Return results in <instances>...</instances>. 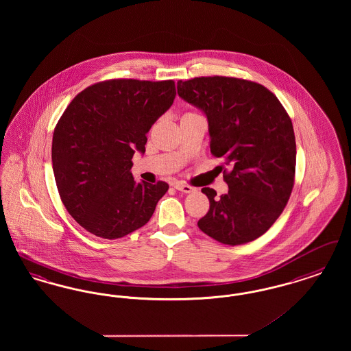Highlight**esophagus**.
Listing matches in <instances>:
<instances>
[{
  "instance_id": "1",
  "label": "esophagus",
  "mask_w": 351,
  "mask_h": 351,
  "mask_svg": "<svg viewBox=\"0 0 351 351\" xmlns=\"http://www.w3.org/2000/svg\"><path fill=\"white\" fill-rule=\"evenodd\" d=\"M173 188H175L176 191L183 192V193H191V192H195V191H196V188H193V186H191V185H186V184L183 183H176L173 185Z\"/></svg>"
}]
</instances>
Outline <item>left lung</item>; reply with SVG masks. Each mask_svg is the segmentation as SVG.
<instances>
[{
	"label": "left lung",
	"mask_w": 351,
	"mask_h": 351,
	"mask_svg": "<svg viewBox=\"0 0 351 351\" xmlns=\"http://www.w3.org/2000/svg\"><path fill=\"white\" fill-rule=\"evenodd\" d=\"M178 95L208 119L209 146L230 172L217 197L212 188L200 230L225 245H242L266 233L282 215L293 188L296 142L291 118L267 88L233 77L178 82Z\"/></svg>",
	"instance_id": "8db88e82"
}]
</instances>
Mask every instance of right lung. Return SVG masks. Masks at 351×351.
<instances>
[{
  "instance_id": "add662e5",
  "label": "right lung",
  "mask_w": 351,
  "mask_h": 351,
  "mask_svg": "<svg viewBox=\"0 0 351 351\" xmlns=\"http://www.w3.org/2000/svg\"><path fill=\"white\" fill-rule=\"evenodd\" d=\"M172 80L117 79L80 92L52 136V169L68 213L85 230L117 239L149 222L168 184L134 182L133 155L175 100Z\"/></svg>"
}]
</instances>
